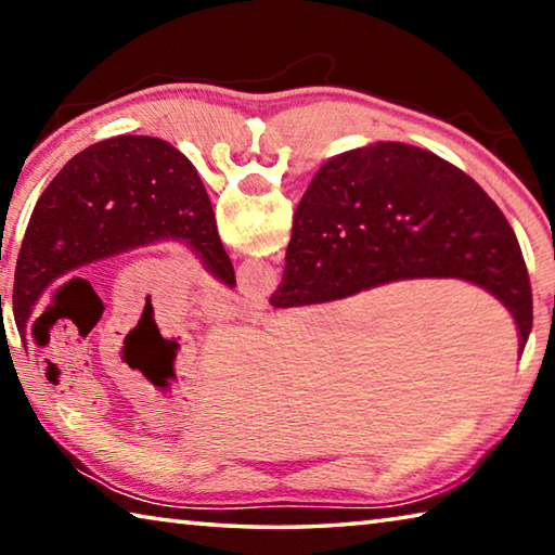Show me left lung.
<instances>
[{
  "label": "left lung",
  "instance_id": "8db88e82",
  "mask_svg": "<svg viewBox=\"0 0 555 555\" xmlns=\"http://www.w3.org/2000/svg\"><path fill=\"white\" fill-rule=\"evenodd\" d=\"M156 240H183L234 286L205 185L193 164L154 137H115L73 156L31 212L14 274V321L24 331L46 286L90 261Z\"/></svg>",
  "mask_w": 555,
  "mask_h": 555
}]
</instances>
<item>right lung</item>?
Returning <instances> with one entry per match:
<instances>
[{"label":"right lung","mask_w":555,"mask_h":555,"mask_svg":"<svg viewBox=\"0 0 555 555\" xmlns=\"http://www.w3.org/2000/svg\"><path fill=\"white\" fill-rule=\"evenodd\" d=\"M465 279L494 294L529 340L533 300L502 210L453 164L409 144L335 156L294 215L271 306H311L399 279Z\"/></svg>","instance_id":"obj_1"}]
</instances>
